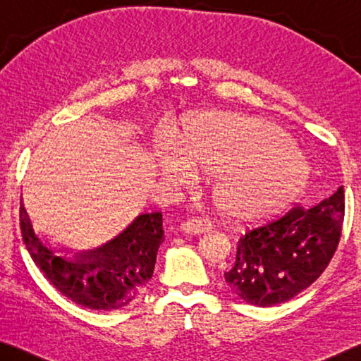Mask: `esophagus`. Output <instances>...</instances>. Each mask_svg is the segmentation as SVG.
<instances>
[{"instance_id":"1","label":"esophagus","mask_w":361,"mask_h":361,"mask_svg":"<svg viewBox=\"0 0 361 361\" xmlns=\"http://www.w3.org/2000/svg\"><path fill=\"white\" fill-rule=\"evenodd\" d=\"M210 228H212V225H210V221L207 219H199V216H194V219L183 221L180 230L183 233L201 234V233L210 231Z\"/></svg>"}]
</instances>
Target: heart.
<instances>
[{
	"label": "heart",
	"instance_id": "heart-1",
	"mask_svg": "<svg viewBox=\"0 0 361 361\" xmlns=\"http://www.w3.org/2000/svg\"><path fill=\"white\" fill-rule=\"evenodd\" d=\"M159 173L175 183L192 170L215 173L212 197L228 219L271 220L289 207L308 178L305 160L281 128L238 114L205 112L156 152Z\"/></svg>",
	"mask_w": 361,
	"mask_h": 361
}]
</instances>
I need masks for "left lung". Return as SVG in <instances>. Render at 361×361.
Segmentation results:
<instances>
[{
	"label": "left lung",
	"instance_id": "left-lung-1",
	"mask_svg": "<svg viewBox=\"0 0 361 361\" xmlns=\"http://www.w3.org/2000/svg\"><path fill=\"white\" fill-rule=\"evenodd\" d=\"M344 186L312 209H290L281 219L245 233L236 262L225 273L233 294L257 307L284 304L317 281L337 249L344 221Z\"/></svg>",
	"mask_w": 361,
	"mask_h": 361
}]
</instances>
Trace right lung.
<instances>
[{"label":"right lung","mask_w":361,"mask_h":361,"mask_svg":"<svg viewBox=\"0 0 361 361\" xmlns=\"http://www.w3.org/2000/svg\"><path fill=\"white\" fill-rule=\"evenodd\" d=\"M22 238L35 265L48 281L75 304L91 310H117L128 305L149 283L160 244L162 214H142L99 247L57 255L59 250L38 236L20 202ZM68 254V249H67Z\"/></svg>","instance_id":"add662e5"}]
</instances>
